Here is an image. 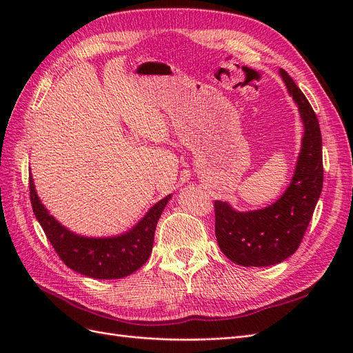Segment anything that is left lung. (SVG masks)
I'll return each instance as SVG.
<instances>
[{"instance_id":"1","label":"left lung","mask_w":353,"mask_h":353,"mask_svg":"<svg viewBox=\"0 0 353 353\" xmlns=\"http://www.w3.org/2000/svg\"><path fill=\"white\" fill-rule=\"evenodd\" d=\"M280 74L303 122L302 148L294 175L284 194L271 206L237 212L215 200V234L219 249L243 266L280 263L297 250L323 191V138L316 114L284 69Z\"/></svg>"}]
</instances>
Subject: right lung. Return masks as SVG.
Wrapping results in <instances>:
<instances>
[{"mask_svg":"<svg viewBox=\"0 0 353 353\" xmlns=\"http://www.w3.org/2000/svg\"><path fill=\"white\" fill-rule=\"evenodd\" d=\"M30 203L35 216L59 258L70 270L99 280L123 279L147 262L153 249L154 231L170 194L157 201L137 225L116 237H82L61 225L42 205L29 175Z\"/></svg>","mask_w":353,"mask_h":353,"instance_id":"add662e5","label":"right lung"}]
</instances>
